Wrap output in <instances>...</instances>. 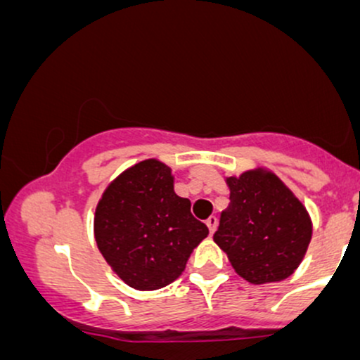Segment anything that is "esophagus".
<instances>
[{
	"label": "esophagus",
	"mask_w": 360,
	"mask_h": 360,
	"mask_svg": "<svg viewBox=\"0 0 360 360\" xmlns=\"http://www.w3.org/2000/svg\"><path fill=\"white\" fill-rule=\"evenodd\" d=\"M206 225H208V229H210V233L213 235L214 230H217V225H218V218H217V217H210L208 220H206Z\"/></svg>",
	"instance_id": "1"
}]
</instances>
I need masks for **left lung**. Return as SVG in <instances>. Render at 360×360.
Segmentation results:
<instances>
[{
	"label": "left lung",
	"mask_w": 360,
	"mask_h": 360,
	"mask_svg": "<svg viewBox=\"0 0 360 360\" xmlns=\"http://www.w3.org/2000/svg\"><path fill=\"white\" fill-rule=\"evenodd\" d=\"M226 183L230 203L220 214L213 240L249 283L289 278L311 240L304 206L272 172L249 171Z\"/></svg>",
	"instance_id": "8db88e82"
}]
</instances>
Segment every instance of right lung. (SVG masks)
<instances>
[{
    "instance_id": "add662e5",
    "label": "right lung",
    "mask_w": 360,
    "mask_h": 360,
    "mask_svg": "<svg viewBox=\"0 0 360 360\" xmlns=\"http://www.w3.org/2000/svg\"><path fill=\"white\" fill-rule=\"evenodd\" d=\"M208 226L179 198L171 169L143 160L118 176L98 203L94 238L111 269L128 286L152 291L171 284L184 271Z\"/></svg>"
}]
</instances>
